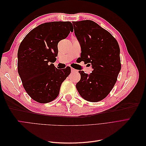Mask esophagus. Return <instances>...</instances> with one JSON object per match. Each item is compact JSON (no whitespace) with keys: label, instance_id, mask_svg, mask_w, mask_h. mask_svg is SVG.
<instances>
[{"label":"esophagus","instance_id":"1","mask_svg":"<svg viewBox=\"0 0 146 146\" xmlns=\"http://www.w3.org/2000/svg\"><path fill=\"white\" fill-rule=\"evenodd\" d=\"M71 72H77V70H76L74 68H71Z\"/></svg>","mask_w":146,"mask_h":146}]
</instances>
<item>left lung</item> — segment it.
<instances>
[{
  "instance_id": "obj_1",
  "label": "left lung",
  "mask_w": 146,
  "mask_h": 146,
  "mask_svg": "<svg viewBox=\"0 0 146 146\" xmlns=\"http://www.w3.org/2000/svg\"><path fill=\"white\" fill-rule=\"evenodd\" d=\"M74 33L81 46L82 61L91 65L90 74L79 70L76 88L82 98L96 102L108 96L121 69L120 48L108 31L91 20L73 22Z\"/></svg>"
}]
</instances>
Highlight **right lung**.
Returning a JSON list of instances; mask_svg holds the SVG:
<instances>
[{"mask_svg":"<svg viewBox=\"0 0 146 146\" xmlns=\"http://www.w3.org/2000/svg\"><path fill=\"white\" fill-rule=\"evenodd\" d=\"M73 32L70 22L46 23L26 35L17 52V70L25 90L41 104L54 100L61 83L70 73V68L58 69L54 63L58 42Z\"/></svg>","mask_w":146,"mask_h":146,"instance_id":"add662e5","label":"right lung"}]
</instances>
